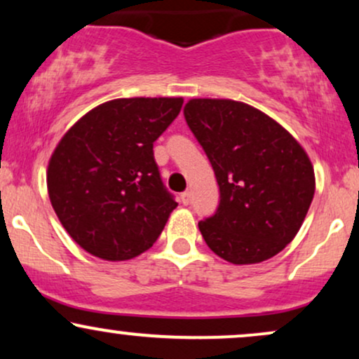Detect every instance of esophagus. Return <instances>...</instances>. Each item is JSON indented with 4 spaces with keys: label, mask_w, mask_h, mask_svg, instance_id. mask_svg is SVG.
Masks as SVG:
<instances>
[{
    "label": "esophagus",
    "mask_w": 359,
    "mask_h": 359,
    "mask_svg": "<svg viewBox=\"0 0 359 359\" xmlns=\"http://www.w3.org/2000/svg\"><path fill=\"white\" fill-rule=\"evenodd\" d=\"M180 203H182L184 205L191 204V192H182V194H180Z\"/></svg>",
    "instance_id": "obj_1"
}]
</instances>
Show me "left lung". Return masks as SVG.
Listing matches in <instances>:
<instances>
[{
    "label": "left lung",
    "instance_id": "left-lung-1",
    "mask_svg": "<svg viewBox=\"0 0 359 359\" xmlns=\"http://www.w3.org/2000/svg\"><path fill=\"white\" fill-rule=\"evenodd\" d=\"M184 116L219 185L216 212L199 221L205 245L234 265L275 257L299 233L314 197L304 148L245 102L191 100Z\"/></svg>",
    "mask_w": 359,
    "mask_h": 359
}]
</instances>
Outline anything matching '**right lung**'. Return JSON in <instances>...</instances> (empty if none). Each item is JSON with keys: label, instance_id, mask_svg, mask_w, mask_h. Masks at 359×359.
<instances>
[{"label": "right lung", "instance_id": "obj_1", "mask_svg": "<svg viewBox=\"0 0 359 359\" xmlns=\"http://www.w3.org/2000/svg\"><path fill=\"white\" fill-rule=\"evenodd\" d=\"M182 97H130L97 106L53 151L48 197L65 231L111 262L154 246L177 203L162 182L154 142L179 116Z\"/></svg>", "mask_w": 359, "mask_h": 359}]
</instances>
